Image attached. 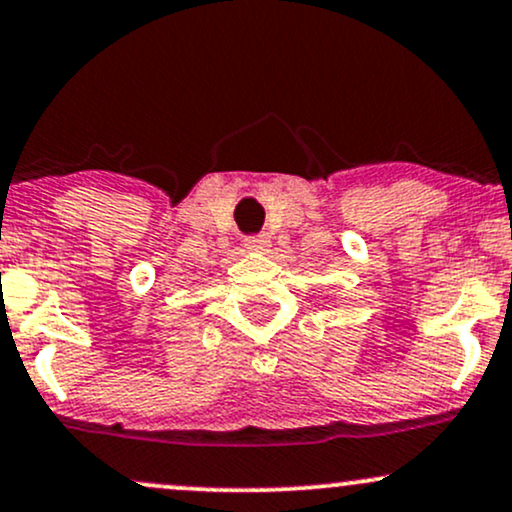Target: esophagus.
<instances>
[{"instance_id": "34e87169", "label": "esophagus", "mask_w": 512, "mask_h": 512, "mask_svg": "<svg viewBox=\"0 0 512 512\" xmlns=\"http://www.w3.org/2000/svg\"><path fill=\"white\" fill-rule=\"evenodd\" d=\"M269 243H272V240H269L267 233H257V236L245 238V248L248 250H267Z\"/></svg>"}]
</instances>
